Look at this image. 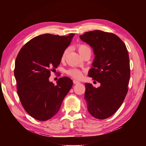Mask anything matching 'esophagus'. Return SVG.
Masks as SVG:
<instances>
[{"instance_id":"esophagus-1","label":"esophagus","mask_w":146,"mask_h":146,"mask_svg":"<svg viewBox=\"0 0 146 146\" xmlns=\"http://www.w3.org/2000/svg\"><path fill=\"white\" fill-rule=\"evenodd\" d=\"M73 83L75 84H77L80 83V81L76 80H73Z\"/></svg>"}]
</instances>
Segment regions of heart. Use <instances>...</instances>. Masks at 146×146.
<instances>
[{
	"instance_id": "obj_1",
	"label": "heart",
	"mask_w": 146,
	"mask_h": 146,
	"mask_svg": "<svg viewBox=\"0 0 146 146\" xmlns=\"http://www.w3.org/2000/svg\"><path fill=\"white\" fill-rule=\"evenodd\" d=\"M77 49H78L79 53L80 54V55H82V53L86 52V51H91L90 47H89L88 45H86V44H78ZM67 53H68V49H66V50L64 51L62 55V57H61L62 60H64V59H65ZM66 73H67L68 75L72 76V77L75 78H80L82 77V71H81L80 70H78V69H76V68L70 69V70L66 71Z\"/></svg>"
}]
</instances>
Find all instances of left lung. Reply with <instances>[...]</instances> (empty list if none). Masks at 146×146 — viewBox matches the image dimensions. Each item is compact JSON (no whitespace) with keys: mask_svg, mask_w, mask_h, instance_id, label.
Listing matches in <instances>:
<instances>
[{"mask_svg":"<svg viewBox=\"0 0 146 146\" xmlns=\"http://www.w3.org/2000/svg\"><path fill=\"white\" fill-rule=\"evenodd\" d=\"M80 38L93 48L95 55L88 76L100 83L97 88L85 84L88 110L93 117L106 119L119 109L127 93L130 78L127 49L111 33L95 30L86 32Z\"/></svg>","mask_w":146,"mask_h":146,"instance_id":"obj_1","label":"left lung"}]
</instances>
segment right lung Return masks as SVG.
I'll return each mask as SVG.
<instances>
[{
    "mask_svg": "<svg viewBox=\"0 0 146 146\" xmlns=\"http://www.w3.org/2000/svg\"><path fill=\"white\" fill-rule=\"evenodd\" d=\"M74 35H40L27 42L17 56L14 75L17 93L26 111L36 120H48L55 115L72 87L73 81L67 76L59 78L56 85L49 78Z\"/></svg>",
    "mask_w": 146,
    "mask_h": 146,
    "instance_id": "1",
    "label": "right lung"
}]
</instances>
